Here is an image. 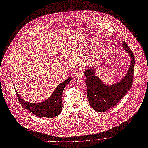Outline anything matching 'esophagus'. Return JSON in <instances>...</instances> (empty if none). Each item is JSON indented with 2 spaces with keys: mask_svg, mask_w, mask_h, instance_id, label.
I'll return each mask as SVG.
<instances>
[{
  "mask_svg": "<svg viewBox=\"0 0 148 148\" xmlns=\"http://www.w3.org/2000/svg\"><path fill=\"white\" fill-rule=\"evenodd\" d=\"M83 75H84V73L82 71H79L75 73L74 76L76 78H81L83 77Z\"/></svg>",
  "mask_w": 148,
  "mask_h": 148,
  "instance_id": "obj_1",
  "label": "esophagus"
}]
</instances>
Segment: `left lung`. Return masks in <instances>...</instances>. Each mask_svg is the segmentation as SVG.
Instances as JSON below:
<instances>
[{
	"label": "left lung",
	"mask_w": 148,
	"mask_h": 148,
	"mask_svg": "<svg viewBox=\"0 0 148 148\" xmlns=\"http://www.w3.org/2000/svg\"><path fill=\"white\" fill-rule=\"evenodd\" d=\"M123 48L129 53L131 58L129 70L122 80L116 84L107 86L100 79L95 75V69L86 70V83L87 88V99L92 109L98 112H104L114 106L130 90L133 79L135 56L126 42H123Z\"/></svg>",
	"instance_id": "left-lung-1"
}]
</instances>
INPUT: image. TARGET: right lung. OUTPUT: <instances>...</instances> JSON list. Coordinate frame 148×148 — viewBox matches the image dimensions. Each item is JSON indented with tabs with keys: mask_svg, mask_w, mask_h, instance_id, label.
<instances>
[{
	"mask_svg": "<svg viewBox=\"0 0 148 148\" xmlns=\"http://www.w3.org/2000/svg\"><path fill=\"white\" fill-rule=\"evenodd\" d=\"M70 77L60 83L49 98L44 102L34 104L23 100L15 90L16 96L21 105L38 117H53L59 115L62 109V95L65 87L71 82Z\"/></svg>",
	"mask_w": 148,
	"mask_h": 148,
	"instance_id": "add662e5",
	"label": "right lung"
}]
</instances>
